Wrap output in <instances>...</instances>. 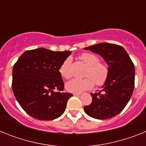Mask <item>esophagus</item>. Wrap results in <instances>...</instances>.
Instances as JSON below:
<instances>
[{
	"label": "esophagus",
	"mask_w": 146,
	"mask_h": 146,
	"mask_svg": "<svg viewBox=\"0 0 146 146\" xmlns=\"http://www.w3.org/2000/svg\"><path fill=\"white\" fill-rule=\"evenodd\" d=\"M80 95H81L80 93H74V96H80Z\"/></svg>",
	"instance_id": "1"
}]
</instances>
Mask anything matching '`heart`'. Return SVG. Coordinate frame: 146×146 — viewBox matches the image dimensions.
Returning a JSON list of instances; mask_svg holds the SVG:
<instances>
[{
    "label": "heart",
    "mask_w": 146,
    "mask_h": 146,
    "mask_svg": "<svg viewBox=\"0 0 146 146\" xmlns=\"http://www.w3.org/2000/svg\"><path fill=\"white\" fill-rule=\"evenodd\" d=\"M79 58L88 66L84 79H74L66 84V88L72 93H80L90 90L96 83L97 86H102L108 79L109 71L104 63L99 61L97 55L90 52H84L79 56ZM60 74L65 79H69L72 76V60L67 58L59 69Z\"/></svg>",
    "instance_id": "1"
}]
</instances>
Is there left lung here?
<instances>
[{
  "mask_svg": "<svg viewBox=\"0 0 146 146\" xmlns=\"http://www.w3.org/2000/svg\"><path fill=\"white\" fill-rule=\"evenodd\" d=\"M103 58L108 66V79L102 89L91 93L92 102L84 107L89 116L108 119L121 113L129 101L135 87V66L125 49L120 45L99 43L85 47Z\"/></svg>",
  "mask_w": 146,
  "mask_h": 146,
  "instance_id": "1",
  "label": "left lung"
}]
</instances>
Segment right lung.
Segmentation results:
<instances>
[{
	"mask_svg": "<svg viewBox=\"0 0 146 146\" xmlns=\"http://www.w3.org/2000/svg\"><path fill=\"white\" fill-rule=\"evenodd\" d=\"M70 55L71 51L38 48L27 50L18 58L13 66L12 91L29 115L40 121H51L64 113L73 95L61 92L64 83L59 69Z\"/></svg>",
	"mask_w": 146,
	"mask_h": 146,
	"instance_id": "1",
	"label": "right lung"
}]
</instances>
